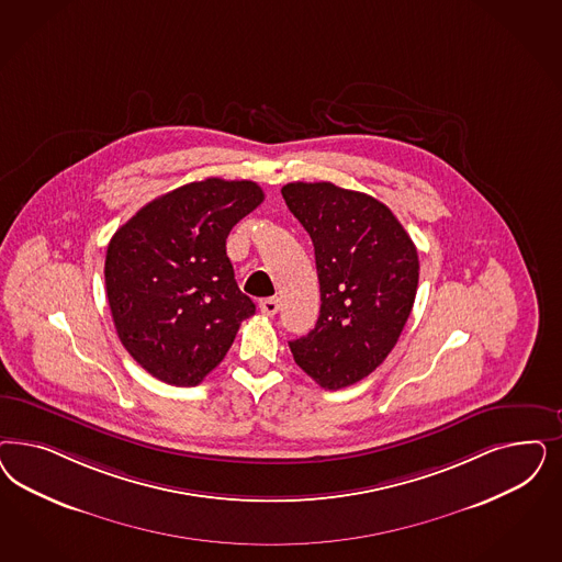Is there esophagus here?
I'll return each mask as SVG.
<instances>
[{
	"label": "esophagus",
	"instance_id": "1",
	"mask_svg": "<svg viewBox=\"0 0 562 562\" xmlns=\"http://www.w3.org/2000/svg\"><path fill=\"white\" fill-rule=\"evenodd\" d=\"M258 308L262 314H267V316H274L277 312H279V297H267V300H262L260 304H258Z\"/></svg>",
	"mask_w": 562,
	"mask_h": 562
}]
</instances>
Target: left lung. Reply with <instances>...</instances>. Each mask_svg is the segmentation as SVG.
<instances>
[{
  "label": "left lung",
  "mask_w": 562,
  "mask_h": 562,
  "mask_svg": "<svg viewBox=\"0 0 562 562\" xmlns=\"http://www.w3.org/2000/svg\"><path fill=\"white\" fill-rule=\"evenodd\" d=\"M314 244L321 316L291 341L295 363L328 391L374 372L398 341L416 300L417 250L381 200L330 181L281 188Z\"/></svg>",
  "instance_id": "obj_1"
}]
</instances>
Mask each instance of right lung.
<instances>
[{
	"instance_id": "right-lung-1",
	"label": "right lung",
	"mask_w": 562,
	"mask_h": 562,
	"mask_svg": "<svg viewBox=\"0 0 562 562\" xmlns=\"http://www.w3.org/2000/svg\"><path fill=\"white\" fill-rule=\"evenodd\" d=\"M265 200L256 181L206 178L150 200L109 241L105 288L117 337L155 379L196 386L256 306L225 241Z\"/></svg>"
}]
</instances>
